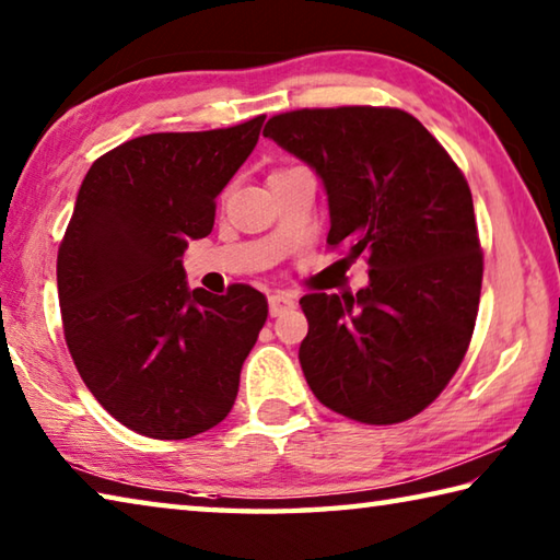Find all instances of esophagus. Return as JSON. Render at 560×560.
I'll list each match as a JSON object with an SVG mask.
<instances>
[{"mask_svg": "<svg viewBox=\"0 0 560 560\" xmlns=\"http://www.w3.org/2000/svg\"><path fill=\"white\" fill-rule=\"evenodd\" d=\"M293 306H296V301H293V296L287 291H277V293H271V296H269L271 316H281L283 311H289Z\"/></svg>", "mask_w": 560, "mask_h": 560, "instance_id": "34e87169", "label": "esophagus"}]
</instances>
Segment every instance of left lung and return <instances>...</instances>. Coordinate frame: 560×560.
I'll list each match as a JSON object with an SVG mask.
<instances>
[{
	"instance_id": "8db88e82",
	"label": "left lung",
	"mask_w": 560,
	"mask_h": 560,
	"mask_svg": "<svg viewBox=\"0 0 560 560\" xmlns=\"http://www.w3.org/2000/svg\"><path fill=\"white\" fill-rule=\"evenodd\" d=\"M264 136L320 175L328 246L371 271L358 293L299 301L308 387L348 420H410L447 387L477 324L485 254L464 173L400 108L289 110Z\"/></svg>"
}]
</instances>
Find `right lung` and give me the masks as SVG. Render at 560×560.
Returning a JSON list of instances; mask_svg holds the SVG:
<instances>
[{
    "label": "right lung",
    "mask_w": 560,
    "mask_h": 560,
    "mask_svg": "<svg viewBox=\"0 0 560 560\" xmlns=\"http://www.w3.org/2000/svg\"><path fill=\"white\" fill-rule=\"evenodd\" d=\"M264 118L132 138L91 165L75 197L56 259L66 346L93 397L145 438L187 440L220 424L267 324L261 291H189L183 269Z\"/></svg>",
    "instance_id": "1"
}]
</instances>
